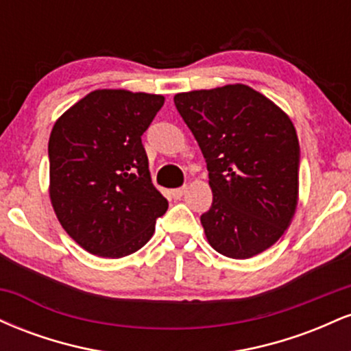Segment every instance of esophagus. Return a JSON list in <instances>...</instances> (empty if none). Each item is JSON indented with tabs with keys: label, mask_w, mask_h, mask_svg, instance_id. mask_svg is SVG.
Here are the masks:
<instances>
[{
	"label": "esophagus",
	"mask_w": 351,
	"mask_h": 351,
	"mask_svg": "<svg viewBox=\"0 0 351 351\" xmlns=\"http://www.w3.org/2000/svg\"><path fill=\"white\" fill-rule=\"evenodd\" d=\"M184 193H186V186H181V188H175V189H171V196L175 199H180L181 196L184 195Z\"/></svg>",
	"instance_id": "1"
}]
</instances>
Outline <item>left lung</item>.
Returning a JSON list of instances; mask_svg holds the SVG:
<instances>
[{"label": "left lung", "instance_id": "8db88e82", "mask_svg": "<svg viewBox=\"0 0 351 351\" xmlns=\"http://www.w3.org/2000/svg\"><path fill=\"white\" fill-rule=\"evenodd\" d=\"M173 100L206 160L213 204L201 224L208 243L231 259L264 252L289 228L299 201L292 120L244 84L181 92Z\"/></svg>", "mask_w": 351, "mask_h": 351}]
</instances>
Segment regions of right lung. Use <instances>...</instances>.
<instances>
[{
    "mask_svg": "<svg viewBox=\"0 0 351 351\" xmlns=\"http://www.w3.org/2000/svg\"><path fill=\"white\" fill-rule=\"evenodd\" d=\"M163 104V95L99 88L52 127L51 204L64 231L94 256L119 259L136 252L167 213L142 145Z\"/></svg>",
    "mask_w": 351,
    "mask_h": 351,
    "instance_id": "1",
    "label": "right lung"
}]
</instances>
